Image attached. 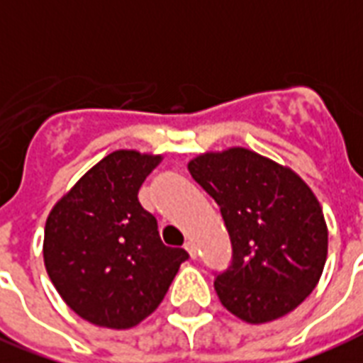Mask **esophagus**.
<instances>
[{
	"instance_id": "1",
	"label": "esophagus",
	"mask_w": 363,
	"mask_h": 363,
	"mask_svg": "<svg viewBox=\"0 0 363 363\" xmlns=\"http://www.w3.org/2000/svg\"><path fill=\"white\" fill-rule=\"evenodd\" d=\"M185 250L189 252V255L193 257V259H196V255H199V252H196V244L193 242V240H185Z\"/></svg>"
}]
</instances>
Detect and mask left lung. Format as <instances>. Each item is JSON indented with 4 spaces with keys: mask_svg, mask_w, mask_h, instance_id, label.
Segmentation results:
<instances>
[{
    "mask_svg": "<svg viewBox=\"0 0 363 363\" xmlns=\"http://www.w3.org/2000/svg\"><path fill=\"white\" fill-rule=\"evenodd\" d=\"M220 206L233 257L216 274L221 305L248 324L291 313L316 288L328 227L316 196L296 172L244 147L204 153L187 164Z\"/></svg>",
    "mask_w": 363,
    "mask_h": 363,
    "instance_id": "1",
    "label": "left lung"
}]
</instances>
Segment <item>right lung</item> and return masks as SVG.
I'll use <instances>...</instances> for the list:
<instances>
[{"label":"right lung","mask_w":363,"mask_h":363,"mask_svg":"<svg viewBox=\"0 0 363 363\" xmlns=\"http://www.w3.org/2000/svg\"><path fill=\"white\" fill-rule=\"evenodd\" d=\"M161 157L121 150L92 167L50 210L43 257L50 282L91 324L128 330L167 296L184 248L164 246L138 191Z\"/></svg>","instance_id":"right-lung-1"}]
</instances>
